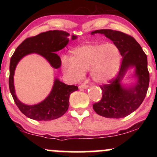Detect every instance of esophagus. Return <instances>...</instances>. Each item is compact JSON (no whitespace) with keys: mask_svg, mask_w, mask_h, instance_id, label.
<instances>
[{"mask_svg":"<svg viewBox=\"0 0 157 157\" xmlns=\"http://www.w3.org/2000/svg\"><path fill=\"white\" fill-rule=\"evenodd\" d=\"M88 86H89L85 84V83H83V84L79 86L78 88H79V89H86V88H88Z\"/></svg>","mask_w":157,"mask_h":157,"instance_id":"obj_1","label":"esophagus"}]
</instances>
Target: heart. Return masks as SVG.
<instances>
[{"label":"heart","instance_id":"1","mask_svg":"<svg viewBox=\"0 0 157 157\" xmlns=\"http://www.w3.org/2000/svg\"><path fill=\"white\" fill-rule=\"evenodd\" d=\"M121 54L113 44H86L71 52L70 59H62V68L71 80H78L89 71L91 78L96 83H106L117 75Z\"/></svg>","mask_w":157,"mask_h":157}]
</instances>
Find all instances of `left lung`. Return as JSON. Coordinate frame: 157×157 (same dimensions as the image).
Wrapping results in <instances>:
<instances>
[{
    "mask_svg": "<svg viewBox=\"0 0 157 157\" xmlns=\"http://www.w3.org/2000/svg\"><path fill=\"white\" fill-rule=\"evenodd\" d=\"M101 33L113 41L119 48L122 61L119 74L109 83L100 86L101 101L93 105L98 115L111 119L127 117L140 106L147 95L149 84L147 56L139 43L132 36L111 29L96 30L91 34ZM129 67H135L137 81L134 87L124 88L121 81Z\"/></svg>",
    "mask_w": 157,
    "mask_h": 157,
    "instance_id": "8db88e82",
    "label": "left lung"
}]
</instances>
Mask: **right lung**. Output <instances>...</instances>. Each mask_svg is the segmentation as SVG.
<instances>
[{"mask_svg": "<svg viewBox=\"0 0 157 157\" xmlns=\"http://www.w3.org/2000/svg\"><path fill=\"white\" fill-rule=\"evenodd\" d=\"M67 32L53 30L44 32L36 36L25 39L17 47L10 61L9 89L16 106L25 116L36 121H51L63 116L69 106L70 94L78 90V86L67 85L59 79H55L51 93L45 99L36 105H26L18 99L15 93L13 76L19 61L30 53H38L44 57L54 68L61 66V60L56 52L68 44ZM77 37L72 36L71 39Z\"/></svg>", "mask_w": 157, "mask_h": 157, "instance_id": "right-lung-1", "label": "right lung"}]
</instances>
